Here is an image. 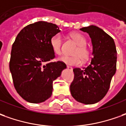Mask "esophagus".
Instances as JSON below:
<instances>
[{"mask_svg": "<svg viewBox=\"0 0 126 126\" xmlns=\"http://www.w3.org/2000/svg\"><path fill=\"white\" fill-rule=\"evenodd\" d=\"M66 67H67L68 70H69V71H73V68H72L71 66H66Z\"/></svg>", "mask_w": 126, "mask_h": 126, "instance_id": "1", "label": "esophagus"}]
</instances>
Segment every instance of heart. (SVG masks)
Returning <instances> with one entry per match:
<instances>
[{"mask_svg":"<svg viewBox=\"0 0 126 126\" xmlns=\"http://www.w3.org/2000/svg\"><path fill=\"white\" fill-rule=\"evenodd\" d=\"M72 39L78 45V48L73 52V56L63 55L58 58V60L65 64L71 66H78L81 64V59L86 60L89 58L90 51L86 47V40L83 35L79 33H72ZM62 35L60 33L53 35L50 40V45L55 54L60 55L62 53Z\"/></svg>","mask_w":126,"mask_h":126,"instance_id":"1","label":"heart"}]
</instances>
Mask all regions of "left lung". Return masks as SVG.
Listing matches in <instances>:
<instances>
[{"label": "left lung", "mask_w": 126, "mask_h": 126, "mask_svg": "<svg viewBox=\"0 0 126 126\" xmlns=\"http://www.w3.org/2000/svg\"><path fill=\"white\" fill-rule=\"evenodd\" d=\"M88 33L93 46V58L86 68L73 69L74 80L70 91L73 97L84 104L101 100L108 92L112 78L116 72L117 49L114 40L94 25L80 29Z\"/></svg>", "instance_id": "1"}]
</instances>
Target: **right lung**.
Here are the masks:
<instances>
[{"instance_id":"right-lung-1","label":"right lung","mask_w":126,"mask_h":126,"mask_svg":"<svg viewBox=\"0 0 126 126\" xmlns=\"http://www.w3.org/2000/svg\"><path fill=\"white\" fill-rule=\"evenodd\" d=\"M61 32L56 25L35 22L22 29L12 45L9 70L16 90L25 101L44 102L51 96L53 81L66 68L55 58L50 40Z\"/></svg>"}]
</instances>
